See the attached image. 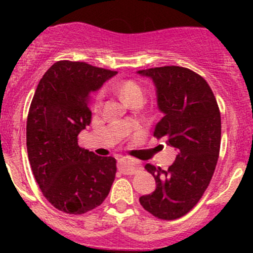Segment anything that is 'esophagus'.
Wrapping results in <instances>:
<instances>
[{
    "label": "esophagus",
    "instance_id": "1",
    "mask_svg": "<svg viewBox=\"0 0 253 253\" xmlns=\"http://www.w3.org/2000/svg\"><path fill=\"white\" fill-rule=\"evenodd\" d=\"M141 169V165L134 159L128 157H124L119 160V170L126 175H132Z\"/></svg>",
    "mask_w": 253,
    "mask_h": 253
}]
</instances>
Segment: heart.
Instances as JSON below:
<instances>
[{
    "label": "heart",
    "mask_w": 253,
    "mask_h": 253,
    "mask_svg": "<svg viewBox=\"0 0 253 253\" xmlns=\"http://www.w3.org/2000/svg\"><path fill=\"white\" fill-rule=\"evenodd\" d=\"M117 89H119L122 98L129 104L134 100H143V96H144V90H143L142 86L139 85L137 82L131 81V79L120 82V83L117 84ZM101 101H103V93H99L98 95H96L95 104L96 105H100Z\"/></svg>",
    "instance_id": "obj_1"
}]
</instances>
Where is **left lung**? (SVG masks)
<instances>
[{
    "label": "left lung",
    "instance_id": "1",
    "mask_svg": "<svg viewBox=\"0 0 253 253\" xmlns=\"http://www.w3.org/2000/svg\"><path fill=\"white\" fill-rule=\"evenodd\" d=\"M138 73L153 79L164 115L154 137L177 152L168 170L145 165L157 188L142 196L139 203L158 219L174 220L197 205L211 182L220 150V111L206 79L188 68L164 66Z\"/></svg>",
    "mask_w": 253,
    "mask_h": 253
}]
</instances>
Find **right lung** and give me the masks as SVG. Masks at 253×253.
Masks as SVG:
<instances>
[{
    "instance_id": "1",
    "label": "right lung",
    "mask_w": 253,
    "mask_h": 253,
    "mask_svg": "<svg viewBox=\"0 0 253 253\" xmlns=\"http://www.w3.org/2000/svg\"><path fill=\"white\" fill-rule=\"evenodd\" d=\"M117 72L86 62L57 61L40 79L27 120V149L33 175L56 209L83 214L108 197L116 159L78 145L89 126V101Z\"/></svg>"
}]
</instances>
